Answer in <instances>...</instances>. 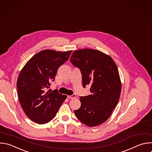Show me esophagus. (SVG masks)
I'll return each mask as SVG.
<instances>
[{
	"instance_id": "esophagus-1",
	"label": "esophagus",
	"mask_w": 152,
	"mask_h": 152,
	"mask_svg": "<svg viewBox=\"0 0 152 152\" xmlns=\"http://www.w3.org/2000/svg\"><path fill=\"white\" fill-rule=\"evenodd\" d=\"M67 98H68L69 99H73V98H76V95L75 94H73V95H68V96H67Z\"/></svg>"
}]
</instances>
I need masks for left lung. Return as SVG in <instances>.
<instances>
[{"label":"left lung","mask_w":152,"mask_h":152,"mask_svg":"<svg viewBox=\"0 0 152 152\" xmlns=\"http://www.w3.org/2000/svg\"><path fill=\"white\" fill-rule=\"evenodd\" d=\"M70 61L80 70L83 86L91 85V94L80 96L81 106L75 110L76 116L88 126L102 124L110 116L121 92L116 64L109 56L91 49L75 50Z\"/></svg>","instance_id":"left-lung-1"}]
</instances>
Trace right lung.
<instances>
[{"instance_id": "right-lung-1", "label": "right lung", "mask_w": 152, "mask_h": 152, "mask_svg": "<svg viewBox=\"0 0 152 152\" xmlns=\"http://www.w3.org/2000/svg\"><path fill=\"white\" fill-rule=\"evenodd\" d=\"M72 50L46 49L33 56L21 70L17 86L21 106L27 117L38 124H45L56 115L66 99L57 89L46 92L54 81L58 69L68 60Z\"/></svg>"}]
</instances>
